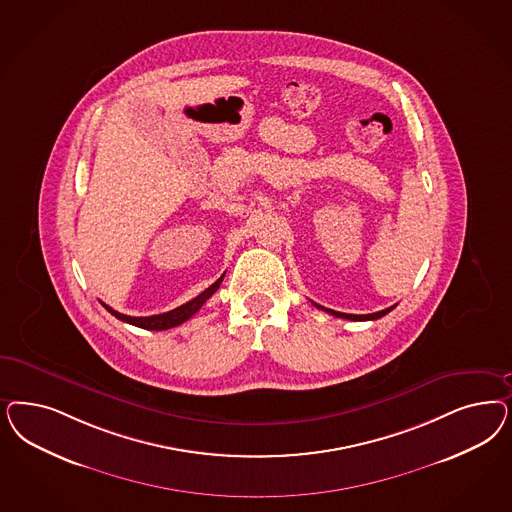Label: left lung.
<instances>
[{
	"instance_id": "left-lung-1",
	"label": "left lung",
	"mask_w": 512,
	"mask_h": 512,
	"mask_svg": "<svg viewBox=\"0 0 512 512\" xmlns=\"http://www.w3.org/2000/svg\"><path fill=\"white\" fill-rule=\"evenodd\" d=\"M314 307H318V309H322V311H326V313L333 314V316H337V318H347V320H354V322H362V320H377V318H382L384 314L390 313L396 305H392V307H388V309H384V311H379V313L373 314H347V313H339V311H331V309H326V307H322V305H318V303H314Z\"/></svg>"
}]
</instances>
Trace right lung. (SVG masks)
<instances>
[{
	"label": "right lung",
	"instance_id": "obj_1",
	"mask_svg": "<svg viewBox=\"0 0 512 512\" xmlns=\"http://www.w3.org/2000/svg\"><path fill=\"white\" fill-rule=\"evenodd\" d=\"M222 279H224V275L218 279V281L213 282L207 290H203L198 297H194L192 301H188V303H184L181 307H177V309H173V311H169V313L164 314H154V316H128V314L118 313L115 309H111L109 305H105V303H101L109 313L116 316L118 320H122V322H128V324H132V326H137V328H143V330H169V328H175V326H181L182 322H186L188 318H192L194 314L198 313L199 309L203 307V303L209 299V297L215 294L216 290H218V286L222 284Z\"/></svg>",
	"mask_w": 512,
	"mask_h": 512
}]
</instances>
